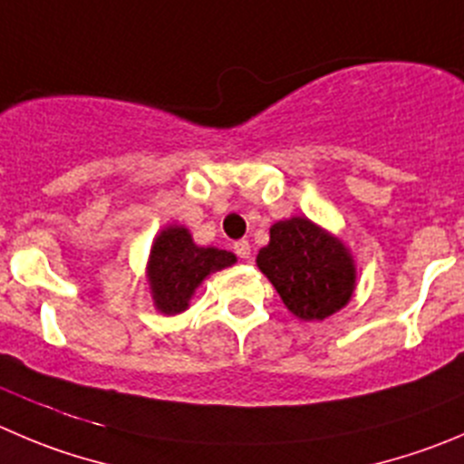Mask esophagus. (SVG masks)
<instances>
[{
  "mask_svg": "<svg viewBox=\"0 0 464 464\" xmlns=\"http://www.w3.org/2000/svg\"><path fill=\"white\" fill-rule=\"evenodd\" d=\"M235 253H237V257L248 259L250 257V244H248V241H246V239L235 241Z\"/></svg>",
  "mask_w": 464,
  "mask_h": 464,
  "instance_id": "obj_1",
  "label": "esophagus"
}]
</instances>
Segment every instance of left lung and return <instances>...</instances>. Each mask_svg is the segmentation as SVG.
<instances>
[{"instance_id":"8db88e82","label":"left lung","mask_w":464,"mask_h":464,"mask_svg":"<svg viewBox=\"0 0 464 464\" xmlns=\"http://www.w3.org/2000/svg\"><path fill=\"white\" fill-rule=\"evenodd\" d=\"M257 266L298 319H325L351 301L355 268L342 241L312 220H280L259 250Z\"/></svg>"}]
</instances>
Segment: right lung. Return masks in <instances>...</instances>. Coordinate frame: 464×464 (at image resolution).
Listing matches in <instances>:
<instances>
[{
    "mask_svg": "<svg viewBox=\"0 0 464 464\" xmlns=\"http://www.w3.org/2000/svg\"><path fill=\"white\" fill-rule=\"evenodd\" d=\"M237 257L227 250L200 248L184 227H166L157 237L150 255V286L157 310L179 314L188 298L209 273L232 266Z\"/></svg>",
    "mask_w": 464,
    "mask_h": 464,
    "instance_id": "obj_1",
    "label": "right lung"
}]
</instances>
